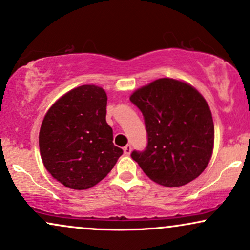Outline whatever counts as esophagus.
Here are the masks:
<instances>
[{
  "label": "esophagus",
  "instance_id": "obj_1",
  "mask_svg": "<svg viewBox=\"0 0 250 250\" xmlns=\"http://www.w3.org/2000/svg\"><path fill=\"white\" fill-rule=\"evenodd\" d=\"M131 151H132V146H131V145H126L125 147H124V153H125L126 155L130 154Z\"/></svg>",
  "mask_w": 250,
  "mask_h": 250
}]
</instances>
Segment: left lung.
Segmentation results:
<instances>
[{
    "mask_svg": "<svg viewBox=\"0 0 250 250\" xmlns=\"http://www.w3.org/2000/svg\"><path fill=\"white\" fill-rule=\"evenodd\" d=\"M147 132L145 151H133L147 177L166 187L188 184L205 171L214 147V124L207 102L192 85L160 78L134 91Z\"/></svg>",
    "mask_w": 250,
    "mask_h": 250,
    "instance_id": "8db88e82",
    "label": "left lung"
}]
</instances>
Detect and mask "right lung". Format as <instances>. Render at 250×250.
Masks as SVG:
<instances>
[{
  "label": "right lung",
  "mask_w": 250,
  "mask_h": 250,
  "mask_svg": "<svg viewBox=\"0 0 250 250\" xmlns=\"http://www.w3.org/2000/svg\"><path fill=\"white\" fill-rule=\"evenodd\" d=\"M107 96L82 85L49 108L40 130L41 158L50 174L67 188L87 189L103 180L123 154L106 123Z\"/></svg>",
  "instance_id": "obj_1"
}]
</instances>
